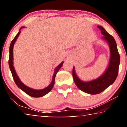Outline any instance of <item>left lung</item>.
<instances>
[{"label":"left lung","mask_w":127,"mask_h":127,"mask_svg":"<svg viewBox=\"0 0 127 127\" xmlns=\"http://www.w3.org/2000/svg\"><path fill=\"white\" fill-rule=\"evenodd\" d=\"M97 27L104 35L102 38L107 41L110 46V58L108 68L99 78L87 82H84L78 78L75 73L74 67L72 71L74 83L77 87L81 91L91 95L101 93L114 82L118 76L120 64V55L114 38L107 33L102 27L98 26Z\"/></svg>","instance_id":"obj_1"}]
</instances>
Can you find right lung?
Instances as JSON below:
<instances>
[{
    "instance_id": "1",
    "label": "right lung",
    "mask_w": 127,
    "mask_h": 127,
    "mask_svg": "<svg viewBox=\"0 0 127 127\" xmlns=\"http://www.w3.org/2000/svg\"><path fill=\"white\" fill-rule=\"evenodd\" d=\"M22 28H24V27H22ZM22 28H21L20 31L18 32V33L17 34V35L15 36V37L13 38V40L12 41L11 43H10V47H9V61H8L9 68L10 69V71H11L13 78L15 83H16V85L20 88V89L22 90L23 91H24L26 94L29 95L30 96H32V97H42V96L45 95L46 94H48V92H50L51 90H52L53 87L54 86V83H55V78L56 74H57V72H58V70L60 69V68H61L62 67V66L63 65V62H62V63L55 68L54 73L53 74L52 82H51L50 85H49V86L46 87L45 89L40 90H36L32 89H31V88L27 87L23 84L22 82L20 81V78H18V76H17V74H16V71H15L14 66H13V48L14 44L15 42H16L17 37H18L19 35H20L21 33V29H22Z\"/></svg>"
}]
</instances>
